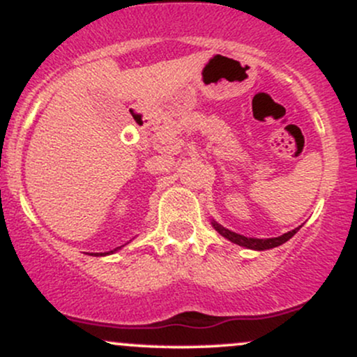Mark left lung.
Returning a JSON list of instances; mask_svg holds the SVG:
<instances>
[{"label":"left lung","instance_id":"8db88e82","mask_svg":"<svg viewBox=\"0 0 357 357\" xmlns=\"http://www.w3.org/2000/svg\"><path fill=\"white\" fill-rule=\"evenodd\" d=\"M211 225H213V228H215V230L218 231L221 236H225L227 240H230L231 243L240 245V247H245V248H250V250H258V252H261V250L275 248V247H278V245L285 243V241H289L302 228V227H298V228H296V230L287 231L280 236H275V238H248V236L238 235V233H235V231L228 230V228L221 227V225L216 223L215 220H211Z\"/></svg>","mask_w":357,"mask_h":357}]
</instances>
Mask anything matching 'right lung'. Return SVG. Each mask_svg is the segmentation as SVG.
<instances>
[{
    "label": "right lung",
    "instance_id": "right-lung-1",
    "mask_svg": "<svg viewBox=\"0 0 357 357\" xmlns=\"http://www.w3.org/2000/svg\"><path fill=\"white\" fill-rule=\"evenodd\" d=\"M122 247H124V245H122ZM117 250H121V247H117V248L110 250V252H107V253H90V255H96V257H104V255H110V253L117 252Z\"/></svg>",
    "mask_w": 357,
    "mask_h": 357
}]
</instances>
